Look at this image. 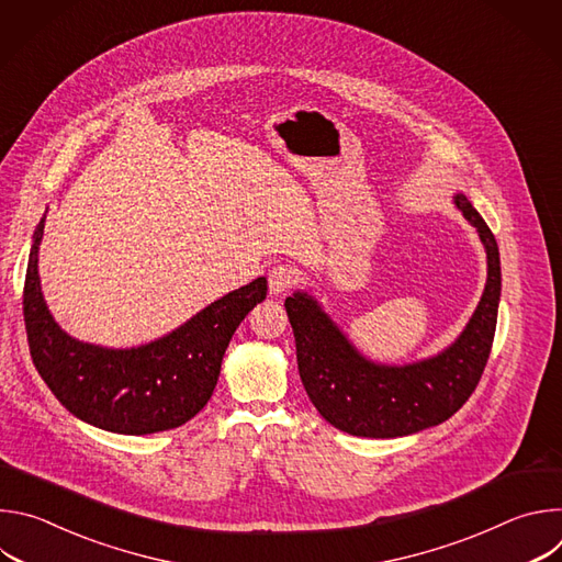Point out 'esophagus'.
<instances>
[{"mask_svg": "<svg viewBox=\"0 0 562 562\" xmlns=\"http://www.w3.org/2000/svg\"><path fill=\"white\" fill-rule=\"evenodd\" d=\"M295 282H297V271H295V267H291V265H286V262L276 265V267L269 271V289H271V293H276V295L289 291Z\"/></svg>", "mask_w": 562, "mask_h": 562, "instance_id": "obj_1", "label": "esophagus"}]
</instances>
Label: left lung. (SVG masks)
Wrapping results in <instances>:
<instances>
[{
	"instance_id": "left-lung-1",
	"label": "left lung",
	"mask_w": 562,
	"mask_h": 562,
	"mask_svg": "<svg viewBox=\"0 0 562 562\" xmlns=\"http://www.w3.org/2000/svg\"><path fill=\"white\" fill-rule=\"evenodd\" d=\"M453 204L485 247L487 282L469 323L440 353L407 364L373 362L308 291L284 300L302 384L319 416L336 429L362 438L418 434L449 420L483 375L498 319L501 254L467 195L456 193Z\"/></svg>"
}]
</instances>
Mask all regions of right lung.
I'll use <instances>...</instances> for the list:
<instances>
[{"instance_id": "1", "label": "right lung", "mask_w": 562, "mask_h": 562, "mask_svg": "<svg viewBox=\"0 0 562 562\" xmlns=\"http://www.w3.org/2000/svg\"><path fill=\"white\" fill-rule=\"evenodd\" d=\"M44 222L46 215L33 235L24 284L29 347L42 380L75 418L104 431L146 436L189 423L209 403L235 329L267 297V278L222 295L146 345L85 342L68 336L46 306L37 271Z\"/></svg>"}]
</instances>
